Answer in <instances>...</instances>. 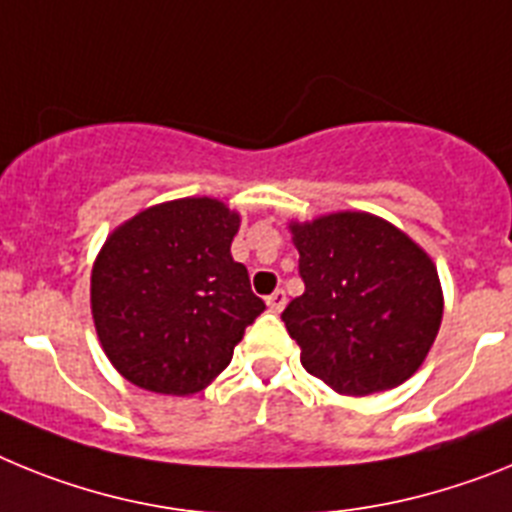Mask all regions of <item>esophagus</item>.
I'll return each instance as SVG.
<instances>
[{"label":"esophagus","mask_w":512,"mask_h":512,"mask_svg":"<svg viewBox=\"0 0 512 512\" xmlns=\"http://www.w3.org/2000/svg\"><path fill=\"white\" fill-rule=\"evenodd\" d=\"M286 291H281V288H278V291H273L268 296V309L270 311H275V314H281L283 311V306H286Z\"/></svg>","instance_id":"esophagus-1"}]
</instances>
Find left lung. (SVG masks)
Listing matches in <instances>:
<instances>
[{"mask_svg":"<svg viewBox=\"0 0 512 512\" xmlns=\"http://www.w3.org/2000/svg\"><path fill=\"white\" fill-rule=\"evenodd\" d=\"M304 293L283 311L311 376L366 397L404 384L443 319L435 262L415 239L366 211L291 221Z\"/></svg>","mask_w":512,"mask_h":512,"instance_id":"left-lung-1","label":"left lung"}]
</instances>
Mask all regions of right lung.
<instances>
[{
    "mask_svg": "<svg viewBox=\"0 0 512 512\" xmlns=\"http://www.w3.org/2000/svg\"><path fill=\"white\" fill-rule=\"evenodd\" d=\"M242 216L219 198L157 203L108 234L90 278L100 345L123 379L190 397L231 363L265 304L231 257Z\"/></svg>",
    "mask_w": 512,
    "mask_h": 512,
    "instance_id": "right-lung-1",
    "label": "right lung"
}]
</instances>
